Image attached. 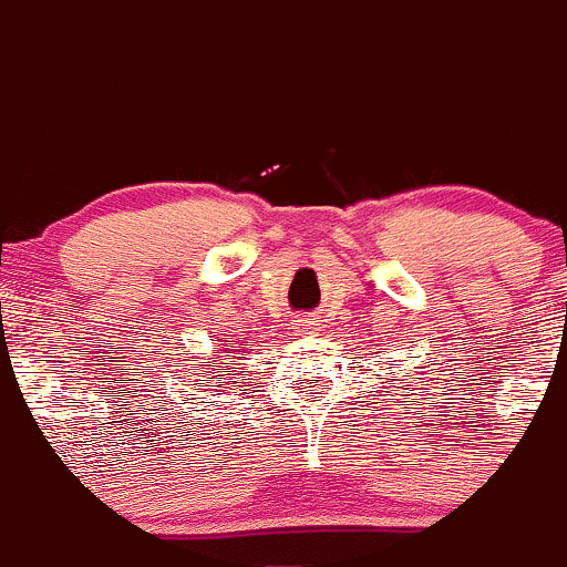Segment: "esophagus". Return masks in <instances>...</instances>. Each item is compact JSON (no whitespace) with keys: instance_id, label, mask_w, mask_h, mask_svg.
<instances>
[{"instance_id":"1","label":"esophagus","mask_w":567,"mask_h":567,"mask_svg":"<svg viewBox=\"0 0 567 567\" xmlns=\"http://www.w3.org/2000/svg\"><path fill=\"white\" fill-rule=\"evenodd\" d=\"M290 324H292V330H296V336H315L317 333V317H311V315H298Z\"/></svg>"}]
</instances>
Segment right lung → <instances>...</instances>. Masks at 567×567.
Returning <instances> with one entry per match:
<instances>
[{
    "mask_svg": "<svg viewBox=\"0 0 567 567\" xmlns=\"http://www.w3.org/2000/svg\"><path fill=\"white\" fill-rule=\"evenodd\" d=\"M220 333L216 338V349L210 351V365L205 368H192V373L184 379V386L192 389V392H229L231 383H237V370H231L237 354L250 347L247 341H234V338H224Z\"/></svg>",
    "mask_w": 567,
    "mask_h": 567,
    "instance_id": "add662e5",
    "label": "right lung"
}]
</instances>
